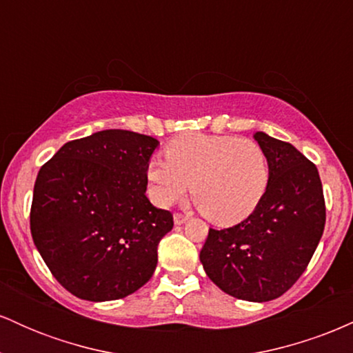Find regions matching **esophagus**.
<instances>
[{
  "mask_svg": "<svg viewBox=\"0 0 353 353\" xmlns=\"http://www.w3.org/2000/svg\"><path fill=\"white\" fill-rule=\"evenodd\" d=\"M188 222V217L182 216V214H174V224L176 225H182Z\"/></svg>",
  "mask_w": 353,
  "mask_h": 353,
  "instance_id": "esophagus-1",
  "label": "esophagus"
}]
</instances>
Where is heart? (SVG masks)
<instances>
[{
    "label": "heart",
    "instance_id": "obj_1",
    "mask_svg": "<svg viewBox=\"0 0 353 353\" xmlns=\"http://www.w3.org/2000/svg\"><path fill=\"white\" fill-rule=\"evenodd\" d=\"M151 197L171 205L190 196L212 224L228 228L247 219L269 185L264 149L236 136L184 134L165 148V161L152 157L145 168Z\"/></svg>",
    "mask_w": 353,
    "mask_h": 353
}]
</instances>
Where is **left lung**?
I'll return each mask as SVG.
<instances>
[{"instance_id":"obj_1","label":"left lung","mask_w":353,"mask_h":353,"mask_svg":"<svg viewBox=\"0 0 353 353\" xmlns=\"http://www.w3.org/2000/svg\"><path fill=\"white\" fill-rule=\"evenodd\" d=\"M254 139L269 159L264 199L234 228L209 229L199 259L225 294L269 302L309 265L325 228V201L317 168L301 151L262 131Z\"/></svg>"}]
</instances>
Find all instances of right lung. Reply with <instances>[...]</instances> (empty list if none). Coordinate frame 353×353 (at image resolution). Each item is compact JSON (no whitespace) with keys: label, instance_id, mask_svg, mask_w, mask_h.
Here are the masks:
<instances>
[{"label":"right lung","instance_id":"obj_1","mask_svg":"<svg viewBox=\"0 0 353 353\" xmlns=\"http://www.w3.org/2000/svg\"><path fill=\"white\" fill-rule=\"evenodd\" d=\"M159 141L106 129L70 141L39 169L30 224L34 245L68 292L123 299L152 277L157 245L174 221L145 197Z\"/></svg>","mask_w":353,"mask_h":353}]
</instances>
